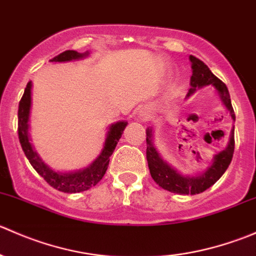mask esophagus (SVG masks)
<instances>
[{"label":"esophagus","instance_id":"esophagus-1","mask_svg":"<svg viewBox=\"0 0 256 256\" xmlns=\"http://www.w3.org/2000/svg\"><path fill=\"white\" fill-rule=\"evenodd\" d=\"M148 116H150L148 112H147L146 109H142V110H140V112H138V121H144V120H147V118H148Z\"/></svg>","mask_w":256,"mask_h":256}]
</instances>
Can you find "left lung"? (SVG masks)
I'll return each mask as SVG.
<instances>
[{"label": "left lung", "mask_w": 256, "mask_h": 256, "mask_svg": "<svg viewBox=\"0 0 256 256\" xmlns=\"http://www.w3.org/2000/svg\"><path fill=\"white\" fill-rule=\"evenodd\" d=\"M190 60L192 63V76H190V89L188 90L186 99L192 96L197 89L212 86L216 89V95L220 99L222 104L224 105L226 112L230 115L232 120L236 122V114H234L233 106H232L230 95H229L228 88L222 80H219L209 70V68L196 58L194 56H190ZM146 158L148 164L150 174L154 178V182L164 190L168 192L177 193V194H198V193L204 192L209 187L214 184L226 171V168L230 164L232 158L234 154V126L230 131V138L229 142L223 151L214 154L213 161L210 166L207 167L206 171L198 174H183L172 166L171 164L162 158L160 152L154 144V131L151 128H147L146 130Z\"/></svg>", "instance_id": "obj_1"}]
</instances>
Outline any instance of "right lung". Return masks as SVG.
<instances>
[{
	"label": "right lung",
	"mask_w": 256,
	"mask_h": 256,
	"mask_svg": "<svg viewBox=\"0 0 256 256\" xmlns=\"http://www.w3.org/2000/svg\"><path fill=\"white\" fill-rule=\"evenodd\" d=\"M89 52L79 53L76 50H66L59 56H54L49 62L54 63H63V62L78 60L85 56H89ZM30 106H32V82H28L24 89L22 99L18 105V138H20V146L23 152L28 158L33 168L38 172L40 176L44 178L46 182L56 190L64 193H78L82 190H88L96 186L104 177L108 166L110 162V156L112 154L116 144L120 140L124 130L128 126V121H118L108 128L106 138H105L104 147L99 156L92 162L88 167L72 172L56 171L48 166L40 157L38 152L34 150L30 136Z\"/></svg>",
	"instance_id": "right-lung-1"
}]
</instances>
